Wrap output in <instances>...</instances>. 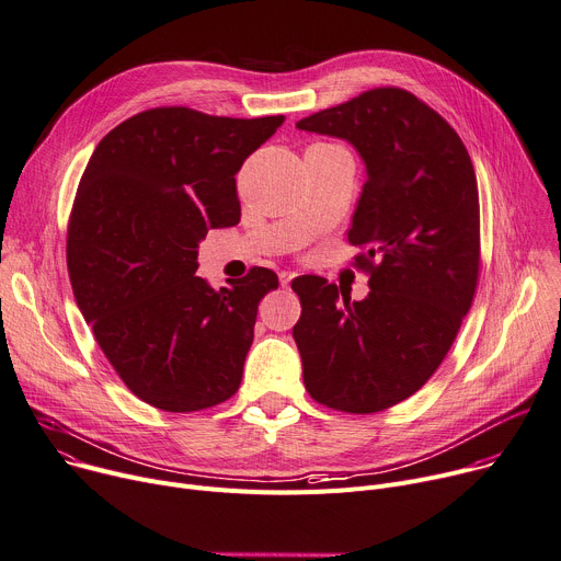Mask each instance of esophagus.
I'll return each instance as SVG.
<instances>
[{"label":"esophagus","mask_w":561,"mask_h":561,"mask_svg":"<svg viewBox=\"0 0 561 561\" xmlns=\"http://www.w3.org/2000/svg\"><path fill=\"white\" fill-rule=\"evenodd\" d=\"M296 276H298L296 272H280V274H278V278H280V285H283V287H287Z\"/></svg>","instance_id":"obj_1"}]
</instances>
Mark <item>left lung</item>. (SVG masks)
<instances>
[{
	"label": "left lung",
	"mask_w": 561,
	"mask_h": 561,
	"mask_svg": "<svg viewBox=\"0 0 561 561\" xmlns=\"http://www.w3.org/2000/svg\"><path fill=\"white\" fill-rule=\"evenodd\" d=\"M346 139L366 163L348 242L368 296L321 276L291 283L294 341L308 393L343 413H377L436 373L471 308L481 267L479 186L454 127L400 88H377L296 123Z\"/></svg>",
	"instance_id": "8db88e82"
}]
</instances>
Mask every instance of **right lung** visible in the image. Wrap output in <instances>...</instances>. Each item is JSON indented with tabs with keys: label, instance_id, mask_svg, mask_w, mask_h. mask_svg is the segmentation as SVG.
<instances>
[{
	"label": "right lung",
	"instance_id": "obj_1",
	"mask_svg": "<svg viewBox=\"0 0 561 561\" xmlns=\"http://www.w3.org/2000/svg\"><path fill=\"white\" fill-rule=\"evenodd\" d=\"M285 116L154 107L116 125L84 168L67 229L76 304L139 400L191 413L236 396L261 298L253 267L213 289L197 272L208 229L240 222L236 175Z\"/></svg>",
	"mask_w": 561,
	"mask_h": 561
}]
</instances>
